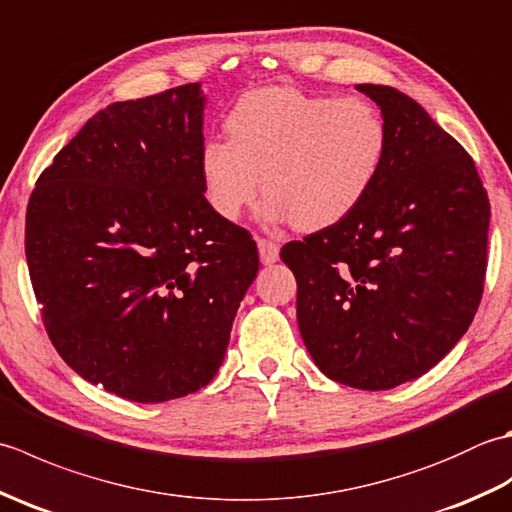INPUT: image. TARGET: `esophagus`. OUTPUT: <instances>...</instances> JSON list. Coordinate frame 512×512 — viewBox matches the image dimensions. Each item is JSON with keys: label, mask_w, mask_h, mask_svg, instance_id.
Segmentation results:
<instances>
[{"label": "esophagus", "mask_w": 512, "mask_h": 512, "mask_svg": "<svg viewBox=\"0 0 512 512\" xmlns=\"http://www.w3.org/2000/svg\"><path fill=\"white\" fill-rule=\"evenodd\" d=\"M257 248H259V259H262V264H275L279 259V246L277 242L268 237H259L257 239Z\"/></svg>", "instance_id": "1"}]
</instances>
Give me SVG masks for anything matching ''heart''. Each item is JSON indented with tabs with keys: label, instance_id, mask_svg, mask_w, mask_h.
<instances>
[{
	"label": "heart",
	"instance_id": "b5f03b06",
	"mask_svg": "<svg viewBox=\"0 0 512 512\" xmlns=\"http://www.w3.org/2000/svg\"><path fill=\"white\" fill-rule=\"evenodd\" d=\"M228 138L200 149L211 209L237 220L264 191V215L321 231L372 191L387 156V125L358 96L306 94L286 85L250 90L224 118Z\"/></svg>",
	"mask_w": 512,
	"mask_h": 512
}]
</instances>
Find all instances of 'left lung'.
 I'll list each match as a JSON object with an SVG mask.
<instances>
[{"instance_id": "8db88e82", "label": "left lung", "mask_w": 512, "mask_h": 512, "mask_svg": "<svg viewBox=\"0 0 512 512\" xmlns=\"http://www.w3.org/2000/svg\"><path fill=\"white\" fill-rule=\"evenodd\" d=\"M387 125V156L356 209L288 242L301 339L321 372L380 391L427 374L475 317L491 204L473 158L422 107L363 83Z\"/></svg>"}]
</instances>
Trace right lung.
<instances>
[{
  "instance_id": "add662e5",
  "label": "right lung",
  "mask_w": 512,
  "mask_h": 512,
  "mask_svg": "<svg viewBox=\"0 0 512 512\" xmlns=\"http://www.w3.org/2000/svg\"><path fill=\"white\" fill-rule=\"evenodd\" d=\"M204 96L187 83L94 114L41 171L26 259L54 350L136 402L209 385L259 270L204 198Z\"/></svg>"
}]
</instances>
